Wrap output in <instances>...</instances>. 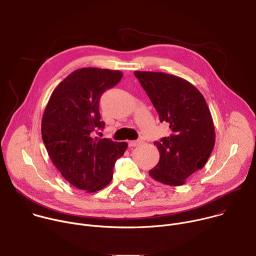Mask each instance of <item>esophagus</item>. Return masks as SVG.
Wrapping results in <instances>:
<instances>
[{
	"label": "esophagus",
	"mask_w": 256,
	"mask_h": 256,
	"mask_svg": "<svg viewBox=\"0 0 256 256\" xmlns=\"http://www.w3.org/2000/svg\"><path fill=\"white\" fill-rule=\"evenodd\" d=\"M140 144H142L140 140H130L128 142V146L130 147H136Z\"/></svg>",
	"instance_id": "esophagus-1"
}]
</instances>
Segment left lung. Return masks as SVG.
Wrapping results in <instances>:
<instances>
[{
    "label": "left lung",
    "instance_id": "obj_1",
    "mask_svg": "<svg viewBox=\"0 0 256 256\" xmlns=\"http://www.w3.org/2000/svg\"><path fill=\"white\" fill-rule=\"evenodd\" d=\"M161 122L172 134L154 142L160 153L149 174L161 184L179 186L202 169L214 146V128L202 93L186 80L158 72H134Z\"/></svg>",
    "mask_w": 256,
    "mask_h": 256
}]
</instances>
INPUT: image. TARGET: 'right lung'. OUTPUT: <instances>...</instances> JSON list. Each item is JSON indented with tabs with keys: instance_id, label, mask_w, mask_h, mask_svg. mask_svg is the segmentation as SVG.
<instances>
[{
	"instance_id": "right-lung-1",
	"label": "right lung",
	"mask_w": 256,
	"mask_h": 256,
	"mask_svg": "<svg viewBox=\"0 0 256 256\" xmlns=\"http://www.w3.org/2000/svg\"><path fill=\"white\" fill-rule=\"evenodd\" d=\"M122 78L120 70H76L54 90L44 109L42 134L50 158L68 182L87 192L109 184L116 160L128 148L126 142L92 136L105 126L100 120L101 95Z\"/></svg>"
}]
</instances>
